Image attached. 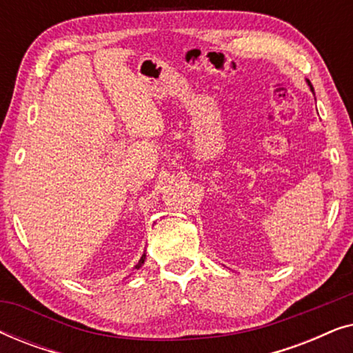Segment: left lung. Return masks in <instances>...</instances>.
Wrapping results in <instances>:
<instances>
[{"label": "left lung", "mask_w": 353, "mask_h": 353, "mask_svg": "<svg viewBox=\"0 0 353 353\" xmlns=\"http://www.w3.org/2000/svg\"><path fill=\"white\" fill-rule=\"evenodd\" d=\"M307 83H308V86H310V90H312V93H313V86L310 85V81H308V80H307Z\"/></svg>", "instance_id": "obj_1"}]
</instances>
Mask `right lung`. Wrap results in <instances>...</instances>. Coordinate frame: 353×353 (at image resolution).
Masks as SVG:
<instances>
[{
  "mask_svg": "<svg viewBox=\"0 0 353 353\" xmlns=\"http://www.w3.org/2000/svg\"><path fill=\"white\" fill-rule=\"evenodd\" d=\"M144 260H146V254H143V257L139 259V262H138L137 265H134V268H137V270L141 268V267H143V263H144Z\"/></svg>",
  "mask_w": 353,
  "mask_h": 353,
  "instance_id": "obj_1",
  "label": "right lung"
}]
</instances>
